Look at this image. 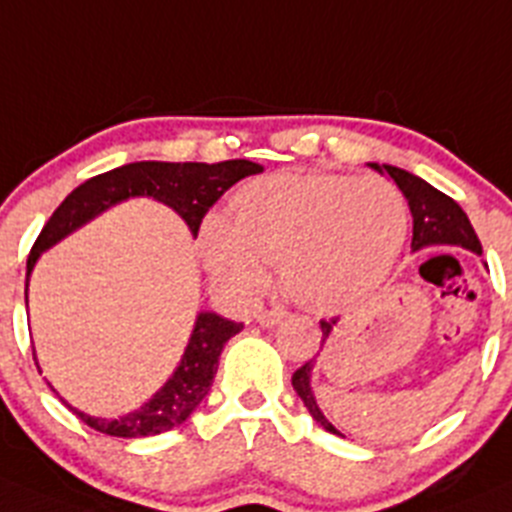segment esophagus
I'll return each instance as SVG.
<instances>
[{
    "mask_svg": "<svg viewBox=\"0 0 512 512\" xmlns=\"http://www.w3.org/2000/svg\"><path fill=\"white\" fill-rule=\"evenodd\" d=\"M286 319V311L284 309H264L256 314V321H259L261 326H266V329H271V326L281 324V321Z\"/></svg>",
    "mask_w": 512,
    "mask_h": 512,
    "instance_id": "34e87169",
    "label": "esophagus"
}]
</instances>
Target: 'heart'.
I'll return each instance as SVG.
<instances>
[{"mask_svg":"<svg viewBox=\"0 0 512 512\" xmlns=\"http://www.w3.org/2000/svg\"><path fill=\"white\" fill-rule=\"evenodd\" d=\"M407 236L405 198L379 175L274 173L238 188L226 221L206 223L201 253L241 299L279 264L286 294L316 314L362 304L392 271Z\"/></svg>","mask_w":512,"mask_h":512,"instance_id":"heart-1","label":"heart"}]
</instances>
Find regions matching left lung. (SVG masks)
<instances>
[{
  "instance_id": "8db88e82",
  "label": "left lung",
  "mask_w": 512,
  "mask_h": 512,
  "mask_svg": "<svg viewBox=\"0 0 512 512\" xmlns=\"http://www.w3.org/2000/svg\"><path fill=\"white\" fill-rule=\"evenodd\" d=\"M374 170H379L382 175H389V178L397 183V188L405 193L407 206H410L412 213V251H422V248H432V246H460L465 251L478 253L483 256V246L478 241V233L475 228L470 226V218L465 216L460 206L452 201L450 196H445L442 191L432 188L427 180H422L420 175H412L402 168H394V165H377L369 163ZM337 326V319L332 321H321V347L329 339L332 329ZM316 359H309L304 367H299L291 377V384H294L296 394L301 397L304 407L309 410V415L324 427L326 432H332V435L344 437L332 422L326 420L324 412L319 410V402L314 397V389H311V372H314Z\"/></svg>"
}]
</instances>
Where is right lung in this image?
<instances>
[{
  "instance_id": "obj_1",
  "label": "right lung",
  "mask_w": 512,
  "mask_h": 512,
  "mask_svg": "<svg viewBox=\"0 0 512 512\" xmlns=\"http://www.w3.org/2000/svg\"><path fill=\"white\" fill-rule=\"evenodd\" d=\"M259 163L251 160H223V163H163V160H140V163L120 165L115 170L95 175L77 186L65 201L57 206L50 221L45 223L42 233L34 241L27 259V284H24V301H27L29 276H32L34 264L40 261L42 253L75 233L92 218L105 213L107 208L118 203L130 201V198H153V201L165 203L173 208L186 226L191 228L193 236H198L203 216L208 208L246 175L261 173ZM243 324L213 314V311H201L193 324L191 339L186 344V352L180 357L178 367L168 377V382L153 394L138 410L128 412L123 417L107 420V417H92L85 412L75 410L70 402H65L85 425L92 430L110 437H150L168 432L173 427L183 425L211 392L213 377L218 369V357L231 337H236ZM37 362V357H34ZM40 367V364H37Z\"/></svg>"
}]
</instances>
